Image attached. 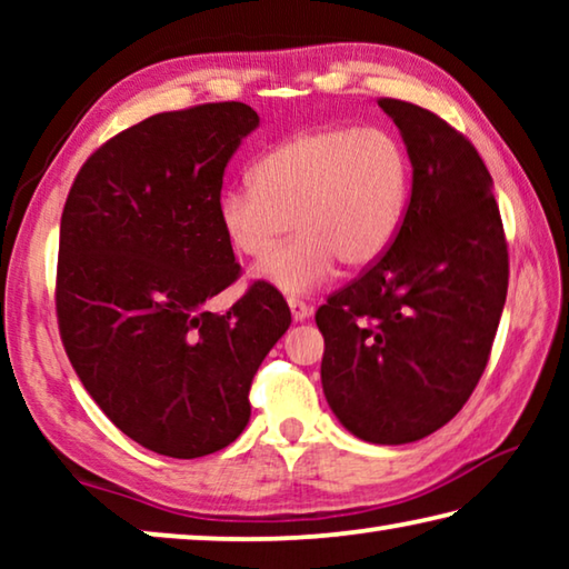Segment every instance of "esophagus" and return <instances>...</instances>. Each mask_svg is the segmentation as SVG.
Listing matches in <instances>:
<instances>
[{"instance_id":"esophagus-1","label":"esophagus","mask_w":569,"mask_h":569,"mask_svg":"<svg viewBox=\"0 0 569 569\" xmlns=\"http://www.w3.org/2000/svg\"><path fill=\"white\" fill-rule=\"evenodd\" d=\"M288 308H291V316H293L296 323H301V321L308 319V316H311V306L298 301V298H288Z\"/></svg>"}]
</instances>
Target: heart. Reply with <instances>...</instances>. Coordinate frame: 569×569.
Masks as SVG:
<instances>
[{
	"mask_svg": "<svg viewBox=\"0 0 569 569\" xmlns=\"http://www.w3.org/2000/svg\"><path fill=\"white\" fill-rule=\"evenodd\" d=\"M411 166L401 142L381 128H319L281 142L253 166V182L220 196L218 218L238 253L261 261L291 228V243L258 268L278 291L298 296L339 268H369L403 223Z\"/></svg>",
	"mask_w": 569,
	"mask_h": 569,
	"instance_id": "1",
	"label": "heart"
}]
</instances>
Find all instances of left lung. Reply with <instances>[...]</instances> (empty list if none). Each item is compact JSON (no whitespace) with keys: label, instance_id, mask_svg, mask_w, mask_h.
I'll list each match as a JSON object with an SVG mask.
<instances>
[{"label":"left lung","instance_id":"8db88e82","mask_svg":"<svg viewBox=\"0 0 569 569\" xmlns=\"http://www.w3.org/2000/svg\"><path fill=\"white\" fill-rule=\"evenodd\" d=\"M407 146L411 200L391 248L319 308L323 397L371 445L445 427L485 371L507 298V243L475 146L419 104L379 100Z\"/></svg>","mask_w":569,"mask_h":569}]
</instances>
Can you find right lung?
<instances>
[{
	"mask_svg": "<svg viewBox=\"0 0 569 569\" xmlns=\"http://www.w3.org/2000/svg\"><path fill=\"white\" fill-rule=\"evenodd\" d=\"M258 122L243 102L152 114L104 142L67 196L64 351L104 417L162 457H206L240 437L258 366L291 326L268 283L223 316L208 308L240 271L218 203Z\"/></svg>",
	"mask_w": 569,
	"mask_h": 569,
	"instance_id": "right-lung-1",
	"label": "right lung"
}]
</instances>
